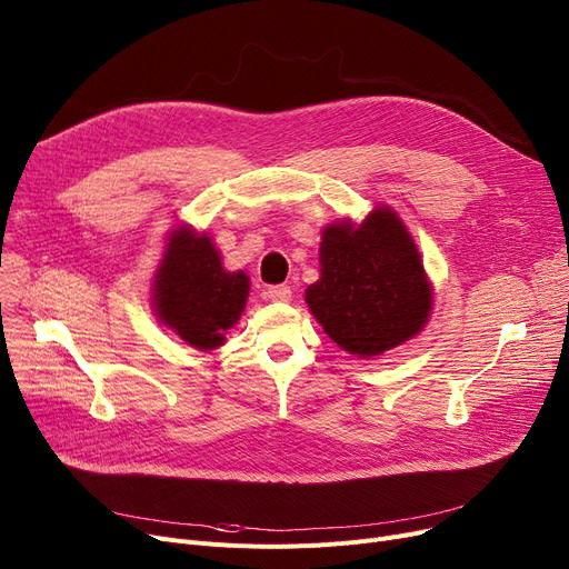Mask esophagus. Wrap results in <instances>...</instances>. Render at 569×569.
I'll list each match as a JSON object with an SVG mask.
<instances>
[{
  "instance_id": "obj_1",
  "label": "esophagus",
  "mask_w": 569,
  "mask_h": 569,
  "mask_svg": "<svg viewBox=\"0 0 569 569\" xmlns=\"http://www.w3.org/2000/svg\"><path fill=\"white\" fill-rule=\"evenodd\" d=\"M290 297H292L290 286H272V288H267V300H272V302H288Z\"/></svg>"
}]
</instances>
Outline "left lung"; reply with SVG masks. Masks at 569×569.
<instances>
[{"mask_svg":"<svg viewBox=\"0 0 569 569\" xmlns=\"http://www.w3.org/2000/svg\"><path fill=\"white\" fill-rule=\"evenodd\" d=\"M320 279L305 292L325 335L357 357H378L425 330L433 311L427 277L401 217L378 204L362 223L335 221L320 232Z\"/></svg>","mask_w":569,"mask_h":569,"instance_id":"1","label":"left lung"}]
</instances>
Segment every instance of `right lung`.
<instances>
[{
	"instance_id": "add662e5",
	"label": "right lung",
	"mask_w": 569,
	"mask_h": 569,
	"mask_svg": "<svg viewBox=\"0 0 569 569\" xmlns=\"http://www.w3.org/2000/svg\"><path fill=\"white\" fill-rule=\"evenodd\" d=\"M251 281L228 272L207 230L179 223L166 237L152 277V307L163 327L196 350H217L242 318Z\"/></svg>"
}]
</instances>
